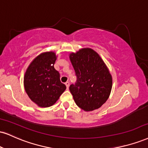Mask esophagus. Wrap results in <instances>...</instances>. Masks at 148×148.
<instances>
[{
	"instance_id": "34e87169",
	"label": "esophagus",
	"mask_w": 148,
	"mask_h": 148,
	"mask_svg": "<svg viewBox=\"0 0 148 148\" xmlns=\"http://www.w3.org/2000/svg\"><path fill=\"white\" fill-rule=\"evenodd\" d=\"M65 85H66L67 89V90H68V89H69V83L68 81H67L66 83H65Z\"/></svg>"
}]
</instances>
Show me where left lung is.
<instances>
[{"label":"left lung","mask_w":148,"mask_h":148,"mask_svg":"<svg viewBox=\"0 0 148 148\" xmlns=\"http://www.w3.org/2000/svg\"><path fill=\"white\" fill-rule=\"evenodd\" d=\"M76 76L75 85L69 86L76 104L84 111H93L106 102L112 87V78L99 54L83 48L69 54Z\"/></svg>","instance_id":"obj_1"}]
</instances>
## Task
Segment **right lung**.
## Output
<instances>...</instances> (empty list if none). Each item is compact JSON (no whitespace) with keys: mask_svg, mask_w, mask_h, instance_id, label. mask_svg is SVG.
Returning <instances> with one entry per match:
<instances>
[{"mask_svg":"<svg viewBox=\"0 0 148 148\" xmlns=\"http://www.w3.org/2000/svg\"><path fill=\"white\" fill-rule=\"evenodd\" d=\"M56 60L54 51L42 53L32 60L25 74V90L41 108L53 106L66 89L60 81L59 72L54 69Z\"/></svg>","mask_w":148,"mask_h":148,"instance_id":"obj_1","label":"right lung"}]
</instances>
